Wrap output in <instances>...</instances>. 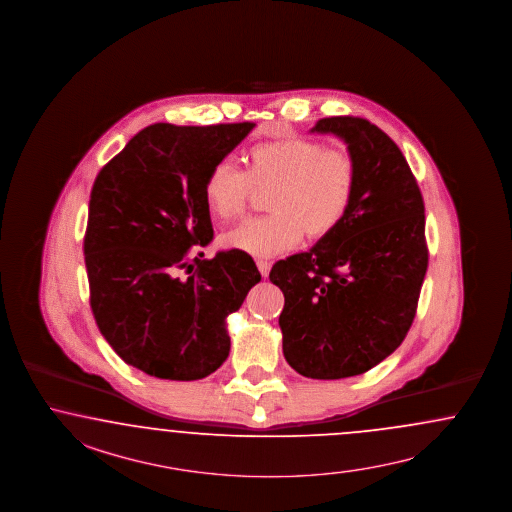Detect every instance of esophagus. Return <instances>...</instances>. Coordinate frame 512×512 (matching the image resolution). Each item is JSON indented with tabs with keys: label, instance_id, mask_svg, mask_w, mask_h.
I'll list each match as a JSON object with an SVG mask.
<instances>
[{
	"label": "esophagus",
	"instance_id": "34e87169",
	"mask_svg": "<svg viewBox=\"0 0 512 512\" xmlns=\"http://www.w3.org/2000/svg\"><path fill=\"white\" fill-rule=\"evenodd\" d=\"M256 265H258V271L262 273V277H267V275H269V269H271V264H269L267 260H258V262H256Z\"/></svg>",
	"mask_w": 512,
	"mask_h": 512
}]
</instances>
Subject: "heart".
<instances>
[{"label": "heart", "mask_w": 512, "mask_h": 512, "mask_svg": "<svg viewBox=\"0 0 512 512\" xmlns=\"http://www.w3.org/2000/svg\"><path fill=\"white\" fill-rule=\"evenodd\" d=\"M256 188H271L267 216L250 218L222 235V245L254 258H271L296 247L303 231L326 237L347 215L356 188V164L345 150L309 139H281L248 150L247 171L216 164L203 184L211 215L230 222L245 213Z\"/></svg>", "instance_id": "b5f03b06"}]
</instances>
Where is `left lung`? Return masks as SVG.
<instances>
[{"label":"left lung","instance_id":"obj_1","mask_svg":"<svg viewBox=\"0 0 512 512\" xmlns=\"http://www.w3.org/2000/svg\"><path fill=\"white\" fill-rule=\"evenodd\" d=\"M311 132L345 141L354 196L343 222L279 260L269 281L284 294L286 362L307 379H347L388 358L413 324L428 269L424 199L403 152L369 120L331 116Z\"/></svg>","mask_w":512,"mask_h":512}]
</instances>
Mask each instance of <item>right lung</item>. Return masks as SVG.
Instances as JSON below:
<instances>
[{
    "label": "right lung",
    "mask_w": 512,
    "mask_h": 512,
    "mask_svg": "<svg viewBox=\"0 0 512 512\" xmlns=\"http://www.w3.org/2000/svg\"><path fill=\"white\" fill-rule=\"evenodd\" d=\"M254 126L152 124L96 177L84 235L90 307L116 354L150 377L215 373L230 354L228 316L262 281L245 252L194 258L213 239L205 179Z\"/></svg>",
    "instance_id": "add662e5"
}]
</instances>
